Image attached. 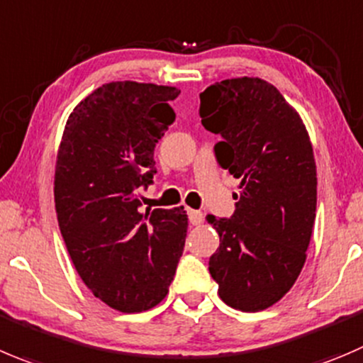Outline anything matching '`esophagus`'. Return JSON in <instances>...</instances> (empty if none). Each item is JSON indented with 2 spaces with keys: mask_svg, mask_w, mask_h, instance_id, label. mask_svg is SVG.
I'll use <instances>...</instances> for the list:
<instances>
[{
  "mask_svg": "<svg viewBox=\"0 0 363 363\" xmlns=\"http://www.w3.org/2000/svg\"><path fill=\"white\" fill-rule=\"evenodd\" d=\"M189 220H191V224H194V226H199V224H203V220H205V216H203V212H198V210H189Z\"/></svg>",
  "mask_w": 363,
  "mask_h": 363,
  "instance_id": "obj_1",
  "label": "esophagus"
}]
</instances>
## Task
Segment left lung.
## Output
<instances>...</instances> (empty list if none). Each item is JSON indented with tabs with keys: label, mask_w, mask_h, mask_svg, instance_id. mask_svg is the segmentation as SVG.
<instances>
[{
	"label": "left lung",
	"mask_w": 363,
	"mask_h": 363,
	"mask_svg": "<svg viewBox=\"0 0 363 363\" xmlns=\"http://www.w3.org/2000/svg\"><path fill=\"white\" fill-rule=\"evenodd\" d=\"M199 99L203 126L223 137L217 162L240 178L231 219L206 217L220 240L208 271L228 306L260 312L305 265L317 206L312 143L298 110L262 78L216 82Z\"/></svg>",
	"instance_id": "8db88e82"
}]
</instances>
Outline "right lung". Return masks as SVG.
Wrapping results in <instances>:
<instances>
[{
	"instance_id": "1",
	"label": "right lung",
	"mask_w": 363,
	"mask_h": 363,
	"mask_svg": "<svg viewBox=\"0 0 363 363\" xmlns=\"http://www.w3.org/2000/svg\"><path fill=\"white\" fill-rule=\"evenodd\" d=\"M176 87L110 82L69 116L55 165V208L76 272L110 308L135 313L167 296L184 253V206L140 210V185L174 112Z\"/></svg>"
}]
</instances>
